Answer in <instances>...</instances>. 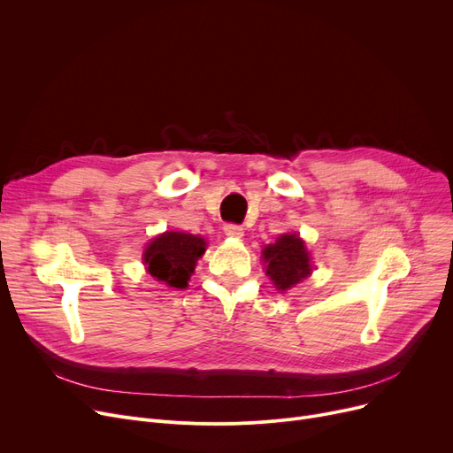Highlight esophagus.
<instances>
[{"mask_svg":"<svg viewBox=\"0 0 453 453\" xmlns=\"http://www.w3.org/2000/svg\"><path fill=\"white\" fill-rule=\"evenodd\" d=\"M224 233L227 236H231V239H242V236H244V229L239 224H226Z\"/></svg>","mask_w":453,"mask_h":453,"instance_id":"esophagus-1","label":"esophagus"}]
</instances>
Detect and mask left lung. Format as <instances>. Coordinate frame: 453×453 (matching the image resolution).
<instances>
[{"label":"left lung","instance_id":"8db88e82","mask_svg":"<svg viewBox=\"0 0 453 453\" xmlns=\"http://www.w3.org/2000/svg\"><path fill=\"white\" fill-rule=\"evenodd\" d=\"M266 275L279 292L290 290L297 282L312 273L311 253L297 233H284L263 250Z\"/></svg>","mask_w":453,"mask_h":453}]
</instances>
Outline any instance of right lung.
Listing matches in <instances>:
<instances>
[{
    "mask_svg": "<svg viewBox=\"0 0 453 453\" xmlns=\"http://www.w3.org/2000/svg\"><path fill=\"white\" fill-rule=\"evenodd\" d=\"M205 248V241L198 234L165 231L147 246L142 253V263L156 280L169 284L173 288H185Z\"/></svg>",
    "mask_w": 453,
    "mask_h": 453,
    "instance_id": "obj_1",
    "label": "right lung"
}]
</instances>
